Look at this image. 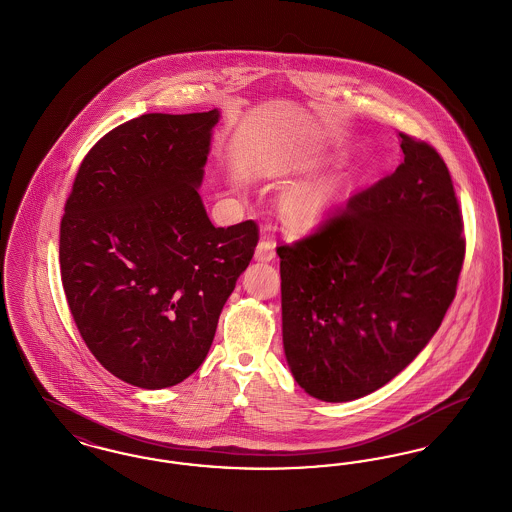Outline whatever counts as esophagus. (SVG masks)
Segmentation results:
<instances>
[{"mask_svg": "<svg viewBox=\"0 0 512 512\" xmlns=\"http://www.w3.org/2000/svg\"><path fill=\"white\" fill-rule=\"evenodd\" d=\"M274 240L272 238H263L259 245H257V249H255V261H261V263H270L272 259H274Z\"/></svg>", "mask_w": 512, "mask_h": 512, "instance_id": "esophagus-1", "label": "esophagus"}]
</instances>
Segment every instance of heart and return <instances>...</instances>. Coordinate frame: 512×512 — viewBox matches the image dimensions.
Wrapping results in <instances>:
<instances>
[{
	"label": "heart",
	"instance_id": "obj_1",
	"mask_svg": "<svg viewBox=\"0 0 512 512\" xmlns=\"http://www.w3.org/2000/svg\"><path fill=\"white\" fill-rule=\"evenodd\" d=\"M309 167L307 161H292L288 169ZM341 182L338 178L320 180L311 186L297 188L282 201V220L292 232H311L326 219L330 207L340 194Z\"/></svg>",
	"mask_w": 512,
	"mask_h": 512
}]
</instances>
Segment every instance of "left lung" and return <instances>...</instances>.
<instances>
[{
    "label": "left lung",
    "mask_w": 512,
    "mask_h": 512,
    "mask_svg": "<svg viewBox=\"0 0 512 512\" xmlns=\"http://www.w3.org/2000/svg\"><path fill=\"white\" fill-rule=\"evenodd\" d=\"M403 163L315 234L276 247L295 382L328 403L386 386L432 340L457 292L463 215L438 151L399 132Z\"/></svg>",
    "instance_id": "8db88e82"
}]
</instances>
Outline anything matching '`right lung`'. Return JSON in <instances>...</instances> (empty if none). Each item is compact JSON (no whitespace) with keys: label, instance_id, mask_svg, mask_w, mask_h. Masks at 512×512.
Here are the masks:
<instances>
[{"label":"right lung","instance_id":"1","mask_svg":"<svg viewBox=\"0 0 512 512\" xmlns=\"http://www.w3.org/2000/svg\"><path fill=\"white\" fill-rule=\"evenodd\" d=\"M219 119L124 122L88 151L65 203L71 315L99 363L136 388L176 386L201 366L259 242L253 220L215 228L197 194Z\"/></svg>","mask_w":512,"mask_h":512}]
</instances>
